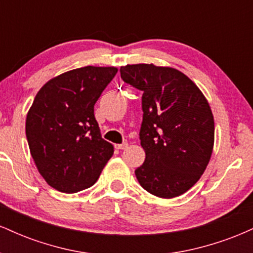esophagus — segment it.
<instances>
[{
    "label": "esophagus",
    "mask_w": 253,
    "mask_h": 253,
    "mask_svg": "<svg viewBox=\"0 0 253 253\" xmlns=\"http://www.w3.org/2000/svg\"><path fill=\"white\" fill-rule=\"evenodd\" d=\"M127 146H128V144H127V143L117 144V145H115V149H118V150H125V149H127Z\"/></svg>",
    "instance_id": "34e87169"
}]
</instances>
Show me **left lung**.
Instances as JSON below:
<instances>
[{"mask_svg": "<svg viewBox=\"0 0 253 253\" xmlns=\"http://www.w3.org/2000/svg\"><path fill=\"white\" fill-rule=\"evenodd\" d=\"M124 82L143 91L139 136L145 162L135 170L145 190L162 199L184 194L213 152L214 118L207 98L181 71L153 64L121 66Z\"/></svg>", "mask_w": 253, "mask_h": 253, "instance_id": "left-lung-1", "label": "left lung"}]
</instances>
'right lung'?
Returning <instances> with one entry per match:
<instances>
[{
    "instance_id": "obj_1",
    "label": "right lung",
    "mask_w": 253,
    "mask_h": 253,
    "mask_svg": "<svg viewBox=\"0 0 253 253\" xmlns=\"http://www.w3.org/2000/svg\"><path fill=\"white\" fill-rule=\"evenodd\" d=\"M117 72L114 66H84L38 91L26 136L38 171L56 190L72 194L91 187L114 153L101 136L94 106Z\"/></svg>"
}]
</instances>
